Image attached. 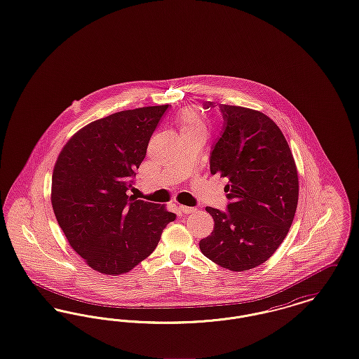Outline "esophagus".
Listing matches in <instances>:
<instances>
[{"instance_id":"34e87169","label":"esophagus","mask_w":359,"mask_h":359,"mask_svg":"<svg viewBox=\"0 0 359 359\" xmlns=\"http://www.w3.org/2000/svg\"><path fill=\"white\" fill-rule=\"evenodd\" d=\"M179 208H180V211L183 212V214H192V212H195L196 211V208L195 207H187V205H179Z\"/></svg>"}]
</instances>
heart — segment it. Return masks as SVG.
<instances>
[{
	"instance_id": "heart-1",
	"label": "heart",
	"mask_w": 359,
	"mask_h": 359,
	"mask_svg": "<svg viewBox=\"0 0 359 359\" xmlns=\"http://www.w3.org/2000/svg\"><path fill=\"white\" fill-rule=\"evenodd\" d=\"M180 133L184 132H207V126L195 110H184L179 117Z\"/></svg>"
}]
</instances>
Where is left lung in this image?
<instances>
[{
  "mask_svg": "<svg viewBox=\"0 0 359 359\" xmlns=\"http://www.w3.org/2000/svg\"><path fill=\"white\" fill-rule=\"evenodd\" d=\"M215 107L203 103V109ZM221 137L211 148L210 171L227 180V208L207 207L214 218L202 253L233 272L253 269L287 237L297 207L299 179L290 145L264 113L221 104Z\"/></svg>",
  "mask_w": 359,
  "mask_h": 359,
  "instance_id": "1",
  "label": "left lung"
}]
</instances>
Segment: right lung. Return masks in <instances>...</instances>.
Here are the masks:
<instances>
[{"instance_id":"1","label":"right lung","mask_w":359,"mask_h":359,"mask_svg":"<svg viewBox=\"0 0 359 359\" xmlns=\"http://www.w3.org/2000/svg\"><path fill=\"white\" fill-rule=\"evenodd\" d=\"M170 104L123 110L74 135L52 173L55 217L71 248L100 273H126L149 256L176 214L128 196Z\"/></svg>"}]
</instances>
